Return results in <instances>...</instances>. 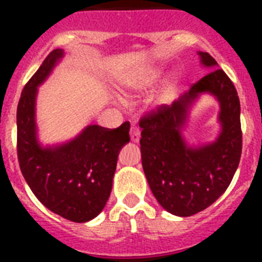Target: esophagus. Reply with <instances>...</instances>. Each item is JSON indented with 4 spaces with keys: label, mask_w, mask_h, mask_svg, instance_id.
Returning a JSON list of instances; mask_svg holds the SVG:
<instances>
[{
    "label": "esophagus",
    "mask_w": 262,
    "mask_h": 262,
    "mask_svg": "<svg viewBox=\"0 0 262 262\" xmlns=\"http://www.w3.org/2000/svg\"><path fill=\"white\" fill-rule=\"evenodd\" d=\"M130 139L132 141H139V127L137 126L130 127Z\"/></svg>",
    "instance_id": "34e87169"
}]
</instances>
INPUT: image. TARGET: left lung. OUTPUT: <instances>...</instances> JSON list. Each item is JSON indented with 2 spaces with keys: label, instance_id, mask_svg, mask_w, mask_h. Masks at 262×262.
Here are the masks:
<instances>
[{
  "label": "left lung",
  "instance_id": "8db88e82",
  "mask_svg": "<svg viewBox=\"0 0 262 262\" xmlns=\"http://www.w3.org/2000/svg\"><path fill=\"white\" fill-rule=\"evenodd\" d=\"M62 57L61 49L51 51L23 88L17 104V159L23 177L45 207L63 219L85 223L103 211L110 197L117 158L130 140V123L115 129L88 125L62 145L42 147L35 121L36 94Z\"/></svg>",
  "mask_w": 262,
  "mask_h": 262
}]
</instances>
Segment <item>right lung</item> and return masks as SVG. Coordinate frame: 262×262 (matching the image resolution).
I'll use <instances>...</instances> for the list:
<instances>
[{"mask_svg": "<svg viewBox=\"0 0 262 262\" xmlns=\"http://www.w3.org/2000/svg\"><path fill=\"white\" fill-rule=\"evenodd\" d=\"M203 65L211 68L171 106H159L140 118L141 162L158 203L172 215L191 216L215 203L231 182L242 152L241 104L234 84L212 57ZM201 92H209L221 103V136L215 143L190 148L180 127L187 108Z\"/></svg>", "mask_w": 262, "mask_h": 262, "instance_id": "obj_1", "label": "right lung"}]
</instances>
